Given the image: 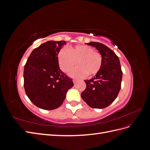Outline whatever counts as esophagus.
I'll return each mask as SVG.
<instances>
[{
  "mask_svg": "<svg viewBox=\"0 0 150 150\" xmlns=\"http://www.w3.org/2000/svg\"><path fill=\"white\" fill-rule=\"evenodd\" d=\"M73 83H74V84H76L77 83V80L76 79H73Z\"/></svg>",
  "mask_w": 150,
  "mask_h": 150,
  "instance_id": "1",
  "label": "esophagus"
}]
</instances>
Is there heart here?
<instances>
[{"mask_svg":"<svg viewBox=\"0 0 150 150\" xmlns=\"http://www.w3.org/2000/svg\"><path fill=\"white\" fill-rule=\"evenodd\" d=\"M58 59L61 69L66 72H69L78 62L79 66L70 73L76 78H84L88 74L89 76L96 75L100 71L103 64L101 54L86 45H78L71 50L63 49L59 54Z\"/></svg>","mask_w":150,"mask_h":150,"instance_id":"heart-1","label":"heart"}]
</instances>
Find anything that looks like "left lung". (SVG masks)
Returning <instances> with one entry per match:
<instances>
[{
  "instance_id": "8db88e82",
  "label": "left lung",
  "mask_w": 150,
  "mask_h": 150,
  "mask_svg": "<svg viewBox=\"0 0 150 150\" xmlns=\"http://www.w3.org/2000/svg\"><path fill=\"white\" fill-rule=\"evenodd\" d=\"M103 57L101 69L93 78L85 80L86 88L81 98L91 108L103 109L115 100L121 89L122 72L118 57L103 44L90 42Z\"/></svg>"
}]
</instances>
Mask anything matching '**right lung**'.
Returning a JSON list of instances; mask_svg holds the SVG:
<instances>
[{
  "label": "right lung",
  "mask_w": 150,
  "mask_h": 150,
  "mask_svg": "<svg viewBox=\"0 0 150 150\" xmlns=\"http://www.w3.org/2000/svg\"><path fill=\"white\" fill-rule=\"evenodd\" d=\"M65 44L64 40L42 44L33 50L24 66L25 93L34 105L43 110L59 107L67 91L74 86L59 66L58 54Z\"/></svg>",
  "instance_id": "1"
}]
</instances>
